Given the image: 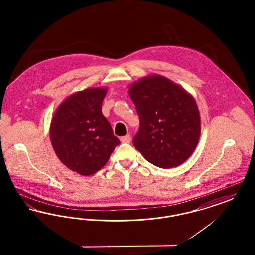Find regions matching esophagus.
Returning <instances> with one entry per match:
<instances>
[{"instance_id": "esophagus-1", "label": "esophagus", "mask_w": 255, "mask_h": 255, "mask_svg": "<svg viewBox=\"0 0 255 255\" xmlns=\"http://www.w3.org/2000/svg\"><path fill=\"white\" fill-rule=\"evenodd\" d=\"M130 140H131V135L130 134H126V135L121 137V141L123 143H129Z\"/></svg>"}]
</instances>
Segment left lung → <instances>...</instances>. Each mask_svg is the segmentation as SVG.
<instances>
[{
  "label": "left lung",
  "mask_w": 255,
  "mask_h": 255,
  "mask_svg": "<svg viewBox=\"0 0 255 255\" xmlns=\"http://www.w3.org/2000/svg\"><path fill=\"white\" fill-rule=\"evenodd\" d=\"M128 94L139 118L134 148L160 168L183 163L194 152L201 135V117L194 97L159 74L133 82Z\"/></svg>",
  "instance_id": "left-lung-1"
}]
</instances>
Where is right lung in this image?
Instances as JSON below:
<instances>
[{
    "mask_svg": "<svg viewBox=\"0 0 255 255\" xmlns=\"http://www.w3.org/2000/svg\"><path fill=\"white\" fill-rule=\"evenodd\" d=\"M107 88L95 87L67 97L49 126L51 145L67 168L83 176L101 169L121 143L102 114Z\"/></svg>",
    "mask_w": 255,
    "mask_h": 255,
    "instance_id": "right-lung-1",
    "label": "right lung"
}]
</instances>
